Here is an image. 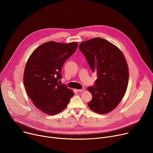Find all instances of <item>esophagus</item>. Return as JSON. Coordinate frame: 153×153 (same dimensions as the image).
<instances>
[{"label":"esophagus","mask_w":153,"mask_h":153,"mask_svg":"<svg viewBox=\"0 0 153 153\" xmlns=\"http://www.w3.org/2000/svg\"><path fill=\"white\" fill-rule=\"evenodd\" d=\"M78 92H84L85 91V88H82L81 89H78Z\"/></svg>","instance_id":"esophagus-1"}]
</instances>
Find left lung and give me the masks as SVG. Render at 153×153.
Wrapping results in <instances>:
<instances>
[{
	"instance_id": "obj_1",
	"label": "left lung",
	"mask_w": 153,
	"mask_h": 153,
	"mask_svg": "<svg viewBox=\"0 0 153 153\" xmlns=\"http://www.w3.org/2000/svg\"><path fill=\"white\" fill-rule=\"evenodd\" d=\"M79 49L97 75L94 86L88 88L92 96L88 107L98 114L108 113L117 107L127 90L129 73L126 58L116 46L100 37L81 43Z\"/></svg>"
}]
</instances>
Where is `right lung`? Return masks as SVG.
<instances>
[{"label":"right lung","mask_w":153,"mask_h":153,"mask_svg":"<svg viewBox=\"0 0 153 153\" xmlns=\"http://www.w3.org/2000/svg\"><path fill=\"white\" fill-rule=\"evenodd\" d=\"M78 43L46 42L35 50L26 62L23 83L37 108L49 115L64 110L74 92L60 85L64 63L76 51Z\"/></svg>","instance_id":"1"}]
</instances>
